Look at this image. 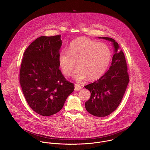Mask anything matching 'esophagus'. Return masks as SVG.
Here are the masks:
<instances>
[{
    "instance_id": "obj_1",
    "label": "esophagus",
    "mask_w": 150,
    "mask_h": 150,
    "mask_svg": "<svg viewBox=\"0 0 150 150\" xmlns=\"http://www.w3.org/2000/svg\"><path fill=\"white\" fill-rule=\"evenodd\" d=\"M81 88H82V87H81V86H80V85H79V84H75L74 85V89H75V91H79V90H80V89H81Z\"/></svg>"
}]
</instances>
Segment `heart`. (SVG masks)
<instances>
[{"label": "heart", "mask_w": 150, "mask_h": 150, "mask_svg": "<svg viewBox=\"0 0 150 150\" xmlns=\"http://www.w3.org/2000/svg\"><path fill=\"white\" fill-rule=\"evenodd\" d=\"M112 58L110 48L89 38H79L70 43L69 50L64 49L59 55V64L65 76L71 75L76 66L74 79L80 82L88 77L95 80L107 70Z\"/></svg>", "instance_id": "heart-1"}]
</instances>
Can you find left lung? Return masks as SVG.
Here are the masks:
<instances>
[{
    "instance_id": "left-lung-1",
    "label": "left lung",
    "mask_w": 150,
    "mask_h": 150,
    "mask_svg": "<svg viewBox=\"0 0 150 150\" xmlns=\"http://www.w3.org/2000/svg\"><path fill=\"white\" fill-rule=\"evenodd\" d=\"M112 42L115 53L111 66L99 80L84 86L91 92L85 103L86 110L92 115L106 117L118 107L129 82L128 67L124 54L118 44L112 38H99Z\"/></svg>"
}]
</instances>
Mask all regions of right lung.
<instances>
[{"instance_id":"1","label":"right lung","mask_w":150,"mask_h":150,"mask_svg":"<svg viewBox=\"0 0 150 150\" xmlns=\"http://www.w3.org/2000/svg\"><path fill=\"white\" fill-rule=\"evenodd\" d=\"M61 35L40 36L23 53L20 82L25 98L35 112L50 116L59 111L74 91L59 69Z\"/></svg>"}]
</instances>
